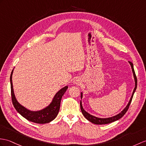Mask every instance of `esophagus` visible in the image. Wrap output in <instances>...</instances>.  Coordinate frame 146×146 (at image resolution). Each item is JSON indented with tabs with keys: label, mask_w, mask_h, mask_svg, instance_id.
<instances>
[{
	"label": "esophagus",
	"mask_w": 146,
	"mask_h": 146,
	"mask_svg": "<svg viewBox=\"0 0 146 146\" xmlns=\"http://www.w3.org/2000/svg\"><path fill=\"white\" fill-rule=\"evenodd\" d=\"M73 82H74V84H76V85H80V84H81V81L80 78H76L73 81Z\"/></svg>",
	"instance_id": "obj_1"
}]
</instances>
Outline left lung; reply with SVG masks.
<instances>
[{"label": "left lung", "instance_id": "8db88e82", "mask_svg": "<svg viewBox=\"0 0 146 146\" xmlns=\"http://www.w3.org/2000/svg\"><path fill=\"white\" fill-rule=\"evenodd\" d=\"M129 63L130 65L131 66V68H132V71H133V76H134V81H135V87H134V91L133 92V94H132V96L131 97V99L129 101V103L127 104V105L126 106V107L124 108V109L120 113H119L118 114L116 115V116H114L113 117H107V118H100V117H98L96 116H94L93 115H91L90 114H89L88 113H87V112L83 109V106H82V103H81V100L80 101V108H81V112H82V114H83V116L86 117V119H87L89 121H90L91 123H92L93 124H109L111 123H113L114 121H117L118 119H119L120 118H121L123 117L124 115L126 114V113L127 112V111L128 110V108L130 106V104L132 101V99H133V97L134 95V93H135V90H136L137 88V77L135 76V73L134 72V66H133V64L132 62H129ZM83 98V93H81V98L82 99Z\"/></svg>", "mask_w": 146, "mask_h": 146}]
</instances>
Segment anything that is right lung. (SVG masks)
<instances>
[{
	"label": "right lung",
	"mask_w": 146,
	"mask_h": 146,
	"mask_svg": "<svg viewBox=\"0 0 146 146\" xmlns=\"http://www.w3.org/2000/svg\"><path fill=\"white\" fill-rule=\"evenodd\" d=\"M13 71L10 77V81H11V96L13 106L18 113L25 117V119L31 122H33L35 123L38 124H45L48 123L50 122L53 121L56 117L58 113L60 107L61 100L63 95L65 94V91L68 89V86H66L63 88L59 90L56 93L54 96L53 99L48 106L43 108V110L36 111H33L27 110V108L23 107L20 104L17 100H16L14 92H13V84H12V74Z\"/></svg>",
	"instance_id": "add662e5"
}]
</instances>
